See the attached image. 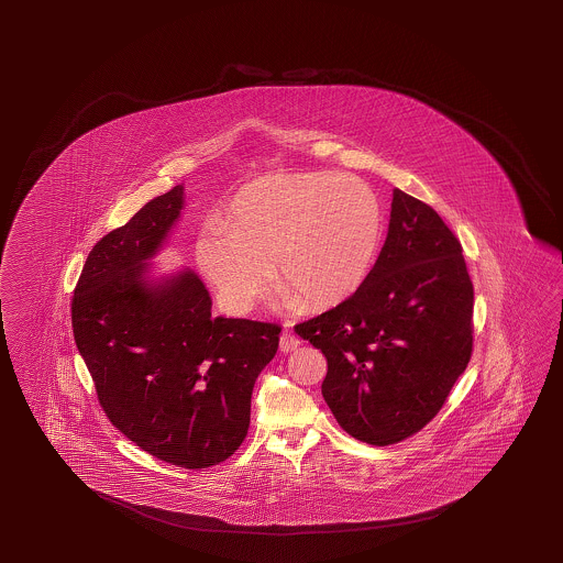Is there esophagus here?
<instances>
[{
  "label": "esophagus",
  "instance_id": "obj_1",
  "mask_svg": "<svg viewBox=\"0 0 563 563\" xmlns=\"http://www.w3.org/2000/svg\"><path fill=\"white\" fill-rule=\"evenodd\" d=\"M299 344H301V340L286 325L284 334L279 338V350L282 352H294V350H298Z\"/></svg>",
  "mask_w": 563,
  "mask_h": 563
}]
</instances>
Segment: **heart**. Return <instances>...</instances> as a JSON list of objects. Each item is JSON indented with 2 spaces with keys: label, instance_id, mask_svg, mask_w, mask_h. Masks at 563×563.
<instances>
[{
  "label": "heart",
  "instance_id": "heart-1",
  "mask_svg": "<svg viewBox=\"0 0 563 563\" xmlns=\"http://www.w3.org/2000/svg\"><path fill=\"white\" fill-rule=\"evenodd\" d=\"M383 240V207L346 173H276L245 185L223 225L195 241V262L233 311L264 296L269 269L286 298L322 310L366 282Z\"/></svg>",
  "mask_w": 563,
  "mask_h": 563
}]
</instances>
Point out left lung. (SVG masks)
I'll list each match as a JSON object with an SVG mask.
<instances>
[{
    "mask_svg": "<svg viewBox=\"0 0 563 563\" xmlns=\"http://www.w3.org/2000/svg\"><path fill=\"white\" fill-rule=\"evenodd\" d=\"M296 334L328 360L323 400L362 443H400L443 408L473 354V282L431 205L393 191L388 235L356 294Z\"/></svg>",
    "mask_w": 563,
    "mask_h": 563,
    "instance_id": "obj_1",
    "label": "left lung"
}]
</instances>
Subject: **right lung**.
Here are the masks:
<instances>
[{"label":"right lung","instance_id":"1","mask_svg":"<svg viewBox=\"0 0 563 563\" xmlns=\"http://www.w3.org/2000/svg\"><path fill=\"white\" fill-rule=\"evenodd\" d=\"M180 209L177 185L96 243L74 287V340L100 407L126 439L170 465L207 468L243 443L253 384L282 328L211 318L191 269L146 282V262Z\"/></svg>","mask_w":563,"mask_h":563}]
</instances>
